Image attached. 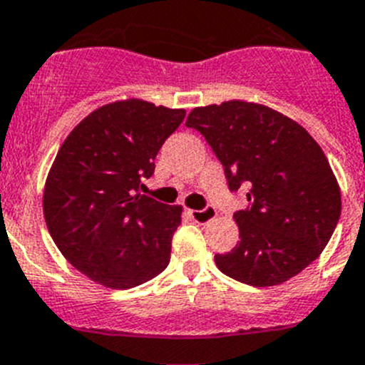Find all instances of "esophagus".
<instances>
[{"instance_id":"1","label":"esophagus","mask_w":365,"mask_h":365,"mask_svg":"<svg viewBox=\"0 0 365 365\" xmlns=\"http://www.w3.org/2000/svg\"><path fill=\"white\" fill-rule=\"evenodd\" d=\"M187 213L191 215V218L196 222V224H207V222H211L215 217H217L215 207H205V209H200V211H192V209H189Z\"/></svg>"}]
</instances>
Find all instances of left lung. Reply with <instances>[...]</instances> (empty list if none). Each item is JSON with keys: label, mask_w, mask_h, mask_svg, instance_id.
Wrapping results in <instances>:
<instances>
[{"label": "left lung", "mask_w": 365, "mask_h": 365, "mask_svg": "<svg viewBox=\"0 0 365 365\" xmlns=\"http://www.w3.org/2000/svg\"><path fill=\"white\" fill-rule=\"evenodd\" d=\"M224 165L231 191L248 187L233 215L240 240L215 262L252 287H274L305 270L327 246L341 211L340 185L314 138L277 110L246 101L195 108L185 123Z\"/></svg>", "instance_id": "1"}]
</instances>
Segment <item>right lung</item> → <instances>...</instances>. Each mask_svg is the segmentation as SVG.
Segmentation results:
<instances>
[{
    "label": "right lung",
    "mask_w": 365,
    "mask_h": 365,
    "mask_svg": "<svg viewBox=\"0 0 365 365\" xmlns=\"http://www.w3.org/2000/svg\"><path fill=\"white\" fill-rule=\"evenodd\" d=\"M183 108L141 99L104 104L64 139L43 187V217L60 253L106 288L143 284L167 268L182 205L141 195Z\"/></svg>",
    "instance_id": "add662e5"
}]
</instances>
